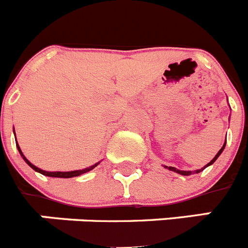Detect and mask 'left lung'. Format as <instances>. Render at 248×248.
<instances>
[{"label": "left lung", "instance_id": "obj_1", "mask_svg": "<svg viewBox=\"0 0 248 248\" xmlns=\"http://www.w3.org/2000/svg\"><path fill=\"white\" fill-rule=\"evenodd\" d=\"M225 145H226V141H225V144H223V146H222V148L220 149V151H218L217 154H216V156H215L214 159H212L211 161H210V163L207 164V165H206V166H203L202 169H200V170H195V171H183V170H177V169H176V168H174V166H165V168H168L169 170H171V171H175V172H177V174H181V175H184V176H187V175H191V174H194V172H196V174H198V172L202 171L203 169H206V168H207V166H209V165H211V164H214L215 161H216V159H217V157L220 156V155H221V153H222V151H223V149H225Z\"/></svg>", "mask_w": 248, "mask_h": 248}]
</instances>
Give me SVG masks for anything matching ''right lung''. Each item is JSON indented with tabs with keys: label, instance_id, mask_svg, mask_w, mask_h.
Here are the masks:
<instances>
[{
	"label": "right lung",
	"instance_id": "1",
	"mask_svg": "<svg viewBox=\"0 0 248 248\" xmlns=\"http://www.w3.org/2000/svg\"><path fill=\"white\" fill-rule=\"evenodd\" d=\"M17 148H18V151L19 153H21V155L22 156H23V154H22V151H21V149H19V146H18V144H17ZM23 159L26 160V163L28 164V165L31 166V168L33 169V170H36V171H38V172H41V174L42 175H46V176H50V177H64V179H67V177H73V176H79V175H82V174H84V172H88L89 170H92V169H94L95 168V166L98 165V164H95V165H93V166H91V168H87V169H84V170H76V171H65V172H62V171H45V170H41V169L39 168H37V166H34L33 164H31L30 161H28L27 159H26L25 156H23Z\"/></svg>",
	"mask_w": 248,
	"mask_h": 248
}]
</instances>
